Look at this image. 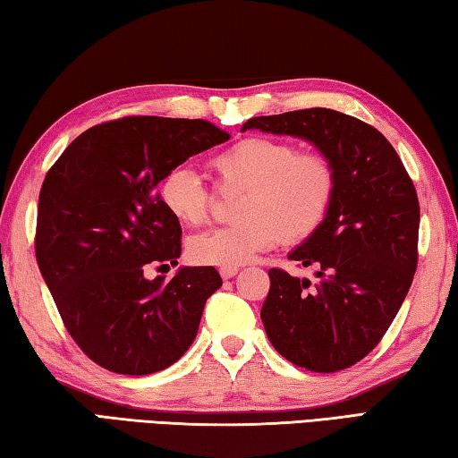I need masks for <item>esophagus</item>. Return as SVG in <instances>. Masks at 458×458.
<instances>
[{
    "mask_svg": "<svg viewBox=\"0 0 458 458\" xmlns=\"http://www.w3.org/2000/svg\"><path fill=\"white\" fill-rule=\"evenodd\" d=\"M238 267H222L220 268V276L224 278V281H228V278H234L238 275Z\"/></svg>",
    "mask_w": 458,
    "mask_h": 458,
    "instance_id": "obj_1",
    "label": "esophagus"
}]
</instances>
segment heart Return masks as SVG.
<instances>
[{
	"mask_svg": "<svg viewBox=\"0 0 458 458\" xmlns=\"http://www.w3.org/2000/svg\"><path fill=\"white\" fill-rule=\"evenodd\" d=\"M210 167L224 193L240 196L236 224L193 236L188 257L199 267H240L283 238L299 242L319 230L335 198V169L321 153H299L289 141L250 137L214 155ZM159 199L183 226L208 220L212 193L190 167L159 182Z\"/></svg>",
	"mask_w": 458,
	"mask_h": 458,
	"instance_id": "b5f03b06",
	"label": "heart"
}]
</instances>
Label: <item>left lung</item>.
Segmentation results:
<instances>
[{
  "instance_id": "left-lung-1",
  "label": "left lung",
  "mask_w": 458,
  "mask_h": 458,
  "mask_svg": "<svg viewBox=\"0 0 458 458\" xmlns=\"http://www.w3.org/2000/svg\"><path fill=\"white\" fill-rule=\"evenodd\" d=\"M311 143L335 169L327 218L289 254L317 281L270 268L260 319L294 366L339 371L374 350L404 303L418 262L420 206L398 153L368 123L331 108L248 119L242 131Z\"/></svg>"
}]
</instances>
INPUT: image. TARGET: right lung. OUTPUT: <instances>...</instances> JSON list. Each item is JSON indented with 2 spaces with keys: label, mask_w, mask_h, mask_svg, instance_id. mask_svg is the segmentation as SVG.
I'll return each instance as SVG.
<instances>
[{
  "label": "right lung",
  "mask_w": 458,
  "mask_h": 458,
  "mask_svg": "<svg viewBox=\"0 0 458 458\" xmlns=\"http://www.w3.org/2000/svg\"><path fill=\"white\" fill-rule=\"evenodd\" d=\"M201 119L125 117L90 127L46 175L38 201L36 259L62 321L92 361L147 376L190 350L212 267H182L172 281L147 267L177 265L182 226L155 188L191 155L228 141Z\"/></svg>",
  "instance_id": "obj_1"
}]
</instances>
